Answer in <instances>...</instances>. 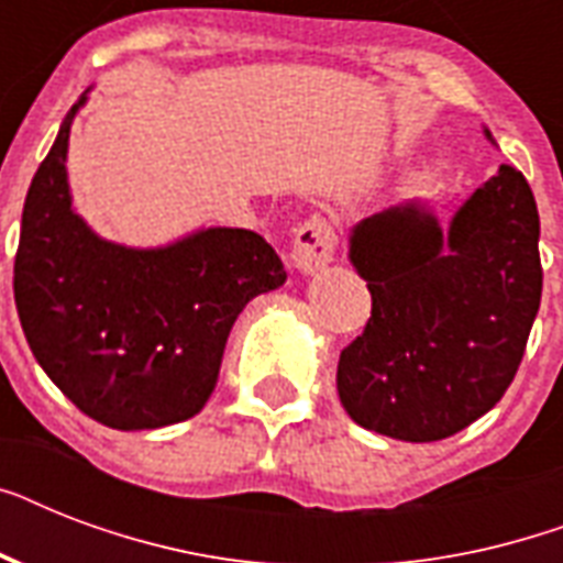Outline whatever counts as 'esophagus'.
<instances>
[{
    "mask_svg": "<svg viewBox=\"0 0 563 563\" xmlns=\"http://www.w3.org/2000/svg\"><path fill=\"white\" fill-rule=\"evenodd\" d=\"M333 224L324 216H309L298 230H295V245H291V260L303 274H316L333 263L335 254Z\"/></svg>",
    "mask_w": 563,
    "mask_h": 563,
    "instance_id": "1",
    "label": "esophagus"
}]
</instances>
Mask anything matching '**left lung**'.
Masks as SVG:
<instances>
[{
    "label": "left lung",
    "instance_id": "8db88e82",
    "mask_svg": "<svg viewBox=\"0 0 563 563\" xmlns=\"http://www.w3.org/2000/svg\"><path fill=\"white\" fill-rule=\"evenodd\" d=\"M538 236V203L515 166H499L446 230L420 203L360 221L351 263L368 280L371 318L339 360L347 415L427 444L494 409L541 307Z\"/></svg>",
    "mask_w": 563,
    "mask_h": 563
}]
</instances>
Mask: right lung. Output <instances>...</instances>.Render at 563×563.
Instances as JSON below:
<instances>
[{"label": "right lung", "instance_id": "right-lung-1", "mask_svg": "<svg viewBox=\"0 0 563 563\" xmlns=\"http://www.w3.org/2000/svg\"><path fill=\"white\" fill-rule=\"evenodd\" d=\"M73 104L22 207L13 300L40 368L110 429H161L210 400L239 312L286 283L260 233L210 228L166 247L99 239L66 184Z\"/></svg>", "mask_w": 563, "mask_h": 563}]
</instances>
